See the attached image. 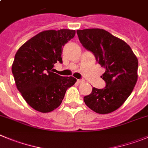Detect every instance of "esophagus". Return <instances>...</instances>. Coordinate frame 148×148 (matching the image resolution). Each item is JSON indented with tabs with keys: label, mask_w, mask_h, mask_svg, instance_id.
Segmentation results:
<instances>
[{
	"label": "esophagus",
	"mask_w": 148,
	"mask_h": 148,
	"mask_svg": "<svg viewBox=\"0 0 148 148\" xmlns=\"http://www.w3.org/2000/svg\"><path fill=\"white\" fill-rule=\"evenodd\" d=\"M77 82H78V84H82L84 82V80H82V79H78L77 80Z\"/></svg>",
	"instance_id": "esophagus-1"
}]
</instances>
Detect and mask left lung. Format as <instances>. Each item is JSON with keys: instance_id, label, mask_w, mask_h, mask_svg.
Returning <instances> with one entry per match:
<instances>
[{"instance_id": "1", "label": "left lung", "mask_w": 148, "mask_h": 148, "mask_svg": "<svg viewBox=\"0 0 148 148\" xmlns=\"http://www.w3.org/2000/svg\"><path fill=\"white\" fill-rule=\"evenodd\" d=\"M77 34L82 45L92 52L97 62L106 68L101 76L106 87H93L91 94L84 97V101L96 113L114 112L124 103L136 85L137 58L125 42L103 29L78 30Z\"/></svg>"}]
</instances>
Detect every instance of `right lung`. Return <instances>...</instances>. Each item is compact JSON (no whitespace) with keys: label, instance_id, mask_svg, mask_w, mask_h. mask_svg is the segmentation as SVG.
<instances>
[{"label":"right lung","instance_id":"1","mask_svg":"<svg viewBox=\"0 0 148 148\" xmlns=\"http://www.w3.org/2000/svg\"><path fill=\"white\" fill-rule=\"evenodd\" d=\"M75 34V30L44 31L16 53L12 66L16 86L35 110L47 113L58 108L67 89L76 82L73 77H62L53 71L54 64L62 63V47Z\"/></svg>","mask_w":148,"mask_h":148}]
</instances>
